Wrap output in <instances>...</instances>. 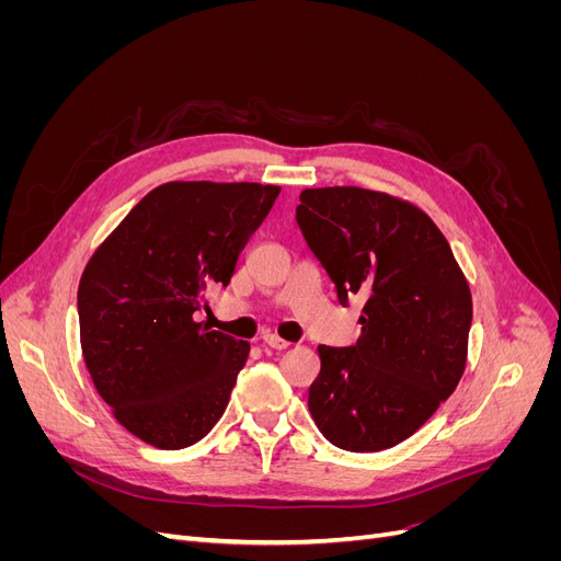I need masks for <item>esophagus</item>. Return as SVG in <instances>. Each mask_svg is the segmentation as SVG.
Segmentation results:
<instances>
[{
  "label": "esophagus",
  "mask_w": 561,
  "mask_h": 561,
  "mask_svg": "<svg viewBox=\"0 0 561 561\" xmlns=\"http://www.w3.org/2000/svg\"><path fill=\"white\" fill-rule=\"evenodd\" d=\"M262 342H264L268 348H276V351H283V348L290 346V342H285V339H280L278 334H271V332L262 336Z\"/></svg>",
  "instance_id": "1"
}]
</instances>
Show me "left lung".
<instances>
[{
  "mask_svg": "<svg viewBox=\"0 0 561 561\" xmlns=\"http://www.w3.org/2000/svg\"><path fill=\"white\" fill-rule=\"evenodd\" d=\"M297 225L339 304L348 295L367 297L358 342L318 346L309 412L339 449L396 447L463 377L472 320L468 280L433 219L383 192L304 190Z\"/></svg>",
  "mask_w": 561,
  "mask_h": 561,
  "instance_id": "8db88e82",
  "label": "left lung"
}]
</instances>
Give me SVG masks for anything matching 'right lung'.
<instances>
[{"mask_svg": "<svg viewBox=\"0 0 561 561\" xmlns=\"http://www.w3.org/2000/svg\"><path fill=\"white\" fill-rule=\"evenodd\" d=\"M278 192L257 182H165L83 268V363L114 419L142 443L184 449L225 414L250 344L194 316L208 287L229 285Z\"/></svg>", "mask_w": 561, "mask_h": 561, "instance_id": "obj_1", "label": "right lung"}]
</instances>
